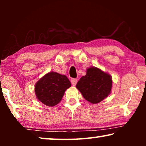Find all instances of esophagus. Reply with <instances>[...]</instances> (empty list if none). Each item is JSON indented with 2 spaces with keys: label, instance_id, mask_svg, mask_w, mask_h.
<instances>
[{
  "label": "esophagus",
  "instance_id": "esophagus-1",
  "mask_svg": "<svg viewBox=\"0 0 146 146\" xmlns=\"http://www.w3.org/2000/svg\"><path fill=\"white\" fill-rule=\"evenodd\" d=\"M71 83L73 86H76V83H77V79H76V78L71 79Z\"/></svg>",
  "mask_w": 146,
  "mask_h": 146
}]
</instances>
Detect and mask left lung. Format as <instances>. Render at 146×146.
Here are the masks:
<instances>
[{
  "instance_id": "1",
  "label": "left lung",
  "mask_w": 146,
  "mask_h": 146,
  "mask_svg": "<svg viewBox=\"0 0 146 146\" xmlns=\"http://www.w3.org/2000/svg\"><path fill=\"white\" fill-rule=\"evenodd\" d=\"M112 80L108 74L96 67L89 68L86 74L80 79L76 88L83 97L92 104H97L110 94Z\"/></svg>"
}]
</instances>
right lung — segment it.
I'll return each mask as SVG.
<instances>
[{
    "instance_id": "obj_1",
    "label": "right lung",
    "mask_w": 146,
    "mask_h": 146,
    "mask_svg": "<svg viewBox=\"0 0 146 146\" xmlns=\"http://www.w3.org/2000/svg\"><path fill=\"white\" fill-rule=\"evenodd\" d=\"M71 83L65 75L49 72L37 82L35 94L38 100L48 106H54L61 101Z\"/></svg>"
}]
</instances>
